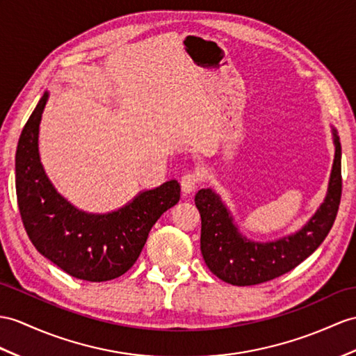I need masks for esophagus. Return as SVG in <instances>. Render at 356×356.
I'll return each instance as SVG.
<instances>
[{
  "instance_id": "esophagus-1",
  "label": "esophagus",
  "mask_w": 356,
  "mask_h": 356,
  "mask_svg": "<svg viewBox=\"0 0 356 356\" xmlns=\"http://www.w3.org/2000/svg\"><path fill=\"white\" fill-rule=\"evenodd\" d=\"M199 184V178L195 173H186V175L181 178V188H183L184 195H190L195 192L196 187Z\"/></svg>"
}]
</instances>
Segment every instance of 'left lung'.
<instances>
[{
	"mask_svg": "<svg viewBox=\"0 0 356 356\" xmlns=\"http://www.w3.org/2000/svg\"><path fill=\"white\" fill-rule=\"evenodd\" d=\"M335 155L327 192L317 211L296 232L257 241L240 232L229 208L213 188H201L195 204L201 214V252L208 268L232 285H257L290 272L322 245L341 199V145L332 127Z\"/></svg>",
	"mask_w": 356,
	"mask_h": 356,
	"instance_id": "8db88e82",
	"label": "left lung"
}]
</instances>
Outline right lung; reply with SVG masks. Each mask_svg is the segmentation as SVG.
<instances>
[{"mask_svg":"<svg viewBox=\"0 0 356 356\" xmlns=\"http://www.w3.org/2000/svg\"><path fill=\"white\" fill-rule=\"evenodd\" d=\"M49 98L43 93L25 124L16 149V195L31 243L76 280L102 282L128 272L151 228L179 201L177 179L143 190L119 210L88 213L57 192L40 163L39 125Z\"/></svg>","mask_w":356,"mask_h":356,"instance_id":"obj_1","label":"right lung"}]
</instances>
